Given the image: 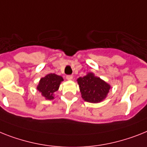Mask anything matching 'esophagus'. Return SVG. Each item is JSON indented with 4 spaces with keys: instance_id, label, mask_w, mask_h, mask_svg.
<instances>
[{
    "instance_id": "34e87169",
    "label": "esophagus",
    "mask_w": 147,
    "mask_h": 147,
    "mask_svg": "<svg viewBox=\"0 0 147 147\" xmlns=\"http://www.w3.org/2000/svg\"><path fill=\"white\" fill-rule=\"evenodd\" d=\"M66 79L67 80H71L73 79V76L72 75H67Z\"/></svg>"
}]
</instances>
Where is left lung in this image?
<instances>
[{
    "mask_svg": "<svg viewBox=\"0 0 147 147\" xmlns=\"http://www.w3.org/2000/svg\"><path fill=\"white\" fill-rule=\"evenodd\" d=\"M77 82L82 98L91 103H98L104 100L110 88V85L92 73L77 79Z\"/></svg>",
    "mask_w": 147,
    "mask_h": 147,
    "instance_id": "1",
    "label": "left lung"
}]
</instances>
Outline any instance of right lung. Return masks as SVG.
I'll return each instance as SVG.
<instances>
[{
    "label": "right lung",
    "instance_id": "obj_1",
    "mask_svg": "<svg viewBox=\"0 0 147 147\" xmlns=\"http://www.w3.org/2000/svg\"><path fill=\"white\" fill-rule=\"evenodd\" d=\"M61 81H63L61 76L55 74H49L41 79L37 86V90L40 91L42 95L47 99L52 100L54 98L53 94L58 91Z\"/></svg>",
    "mask_w": 147,
    "mask_h": 147
}]
</instances>
